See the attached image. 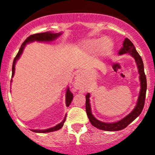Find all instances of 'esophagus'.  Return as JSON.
Here are the masks:
<instances>
[{
  "instance_id": "34e87169",
  "label": "esophagus",
  "mask_w": 155,
  "mask_h": 155,
  "mask_svg": "<svg viewBox=\"0 0 155 155\" xmlns=\"http://www.w3.org/2000/svg\"><path fill=\"white\" fill-rule=\"evenodd\" d=\"M81 79H82V74L81 73H79V75L77 76V77H76V87H77V88H80V81H81Z\"/></svg>"
}]
</instances>
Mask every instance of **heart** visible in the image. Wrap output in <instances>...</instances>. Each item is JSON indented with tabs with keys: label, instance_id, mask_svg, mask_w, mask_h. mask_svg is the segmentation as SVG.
Masks as SVG:
<instances>
[{
	"label": "heart",
	"instance_id": "1",
	"mask_svg": "<svg viewBox=\"0 0 155 155\" xmlns=\"http://www.w3.org/2000/svg\"><path fill=\"white\" fill-rule=\"evenodd\" d=\"M113 43L112 40L108 38L91 39L84 43V48L88 52H100L102 55L109 54L112 50Z\"/></svg>",
	"mask_w": 155,
	"mask_h": 155
}]
</instances>
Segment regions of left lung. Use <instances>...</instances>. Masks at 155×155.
<instances>
[{
	"label": "left lung",
	"instance_id": "obj_1",
	"mask_svg": "<svg viewBox=\"0 0 155 155\" xmlns=\"http://www.w3.org/2000/svg\"><path fill=\"white\" fill-rule=\"evenodd\" d=\"M126 53H129V54L135 59L137 68H138L139 74H140V80L141 88H140V95H139L137 106H136L135 108L134 109V110H133L129 115H127L126 117H124V118H122V119L120 120V121L113 123L103 122V121H99V120L97 119V118L91 114L90 100H89L90 94L87 93L86 96H85V98H86L85 109H86L87 115V117H88L91 124L94 127H95L98 128V129L100 130H103L107 131H118L124 129V128H125L126 127L129 125L133 121H134V120L141 114L143 107H144L145 94H146L147 89L146 76H145L144 72V65H143L142 58L140 57L139 53L137 52V51L136 50V48L134 47L132 42H131L128 38H125V40H124V43H123V47L119 50L118 54L121 55V54H126Z\"/></svg>",
	"mask_w": 155,
	"mask_h": 155
}]
</instances>
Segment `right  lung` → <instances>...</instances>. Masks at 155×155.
<instances>
[{
  "label": "right lung",
  "mask_w": 155,
  "mask_h": 155,
  "mask_svg": "<svg viewBox=\"0 0 155 155\" xmlns=\"http://www.w3.org/2000/svg\"><path fill=\"white\" fill-rule=\"evenodd\" d=\"M62 33H51V32H44V33H40V34H33V35L29 36L27 39L24 41V43L21 44V48H20L19 51H18V54H16L15 58H14L13 61V63H12V77L14 76V73H15V63H16V61L19 58L20 55L22 53L23 49H24L25 46L26 44L28 43H31V42H34V41H38V42H51L52 40H55ZM12 82V80H11ZM73 98V94L70 92V91L69 90V87H68L67 89V91H66V106L67 107H69L71 103L72 100ZM66 116L67 115H65L63 121L61 122L60 124H57L56 126L53 127L51 128H48V129L46 130H32V131L36 133H48V132H52V131H55L61 129L64 125V123L65 120H66Z\"/></svg>",
  "instance_id": "add662e5"
}]
</instances>
